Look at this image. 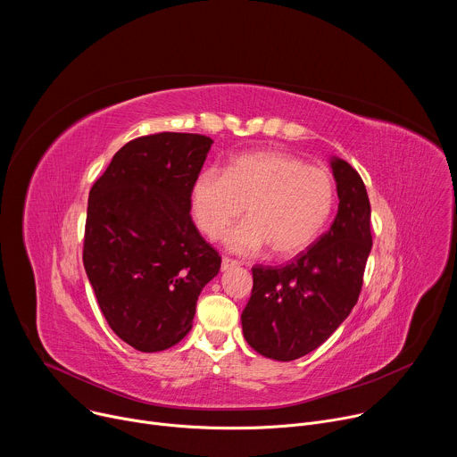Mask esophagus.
Wrapping results in <instances>:
<instances>
[{"label":"esophagus","mask_w":457,"mask_h":457,"mask_svg":"<svg viewBox=\"0 0 457 457\" xmlns=\"http://www.w3.org/2000/svg\"><path fill=\"white\" fill-rule=\"evenodd\" d=\"M237 266H238L237 260H233V258H229V256H224V258H222V271L231 270V268H237Z\"/></svg>","instance_id":"obj_1"}]
</instances>
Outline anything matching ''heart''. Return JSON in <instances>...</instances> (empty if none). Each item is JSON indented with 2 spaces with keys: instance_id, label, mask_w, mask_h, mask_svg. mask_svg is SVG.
I'll return each instance as SVG.
<instances>
[{
  "instance_id": "b5f03b06",
  "label": "heart",
  "mask_w": 457,
  "mask_h": 457,
  "mask_svg": "<svg viewBox=\"0 0 457 457\" xmlns=\"http://www.w3.org/2000/svg\"><path fill=\"white\" fill-rule=\"evenodd\" d=\"M337 199L331 171L286 152H254L235 157L226 173L201 171L191 187V212L204 235L219 238L245 208L247 220L228 235V245L238 253L268 245L273 256L289 258L320 237Z\"/></svg>"
}]
</instances>
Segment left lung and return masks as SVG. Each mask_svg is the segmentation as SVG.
I'll use <instances>...</instances> for the list:
<instances>
[{
  "mask_svg": "<svg viewBox=\"0 0 457 457\" xmlns=\"http://www.w3.org/2000/svg\"><path fill=\"white\" fill-rule=\"evenodd\" d=\"M338 215L329 231L282 268L253 266L242 311L245 342L266 358L291 361L320 347L358 302L372 247L370 203L358 171L331 162Z\"/></svg>",
  "mask_w": 457,
  "mask_h": 457,
  "instance_id": "left-lung-1",
  "label": "left lung"
}]
</instances>
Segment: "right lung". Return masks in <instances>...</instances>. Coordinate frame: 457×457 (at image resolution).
<instances>
[{
    "mask_svg": "<svg viewBox=\"0 0 457 457\" xmlns=\"http://www.w3.org/2000/svg\"><path fill=\"white\" fill-rule=\"evenodd\" d=\"M213 141L161 132L126 143L94 182L83 264L110 329L157 353L191 329L220 254L195 228L191 187Z\"/></svg>",
    "mask_w": 457,
    "mask_h": 457,
    "instance_id": "obj_1",
    "label": "right lung"
}]
</instances>
